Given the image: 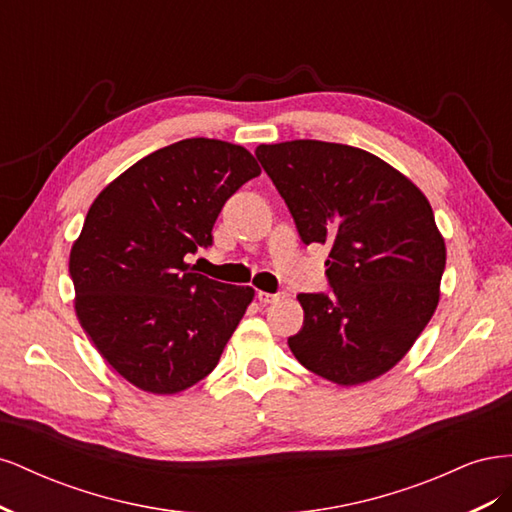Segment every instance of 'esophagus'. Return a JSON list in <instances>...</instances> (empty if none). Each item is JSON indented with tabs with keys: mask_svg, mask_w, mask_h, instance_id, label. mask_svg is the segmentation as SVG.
Returning a JSON list of instances; mask_svg holds the SVG:
<instances>
[{
	"mask_svg": "<svg viewBox=\"0 0 512 512\" xmlns=\"http://www.w3.org/2000/svg\"><path fill=\"white\" fill-rule=\"evenodd\" d=\"M256 297H258V301H260L262 305H269V303H273V301H277V299L286 297V292H284V290H280V292H265V290H258V292H256Z\"/></svg>",
	"mask_w": 512,
	"mask_h": 512,
	"instance_id": "1",
	"label": "esophagus"
}]
</instances>
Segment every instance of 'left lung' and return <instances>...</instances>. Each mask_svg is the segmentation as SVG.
Returning a JSON list of instances; mask_svg holds the SVG:
<instances>
[{
	"mask_svg": "<svg viewBox=\"0 0 512 512\" xmlns=\"http://www.w3.org/2000/svg\"><path fill=\"white\" fill-rule=\"evenodd\" d=\"M305 245H329V292H303L297 361L335 384L395 367L438 307L446 247L425 194L374 153L324 141L256 147Z\"/></svg>",
	"mask_w": 512,
	"mask_h": 512,
	"instance_id": "obj_1",
	"label": "left lung"
}]
</instances>
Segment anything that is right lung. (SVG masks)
Returning <instances> with one entry per match:
<instances>
[{
  "instance_id": "1",
  "label": "right lung",
  "mask_w": 512,
  "mask_h": 512,
  "mask_svg": "<svg viewBox=\"0 0 512 512\" xmlns=\"http://www.w3.org/2000/svg\"><path fill=\"white\" fill-rule=\"evenodd\" d=\"M258 175L241 145L185 138L138 160L89 207L70 252L74 309L138 389L175 395L218 365L254 288L209 280L185 258L213 243L224 203Z\"/></svg>"
}]
</instances>
